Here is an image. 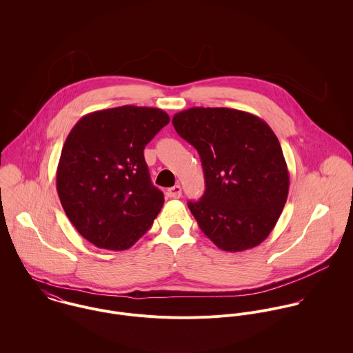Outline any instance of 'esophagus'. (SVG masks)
<instances>
[{
	"mask_svg": "<svg viewBox=\"0 0 353 353\" xmlns=\"http://www.w3.org/2000/svg\"><path fill=\"white\" fill-rule=\"evenodd\" d=\"M167 196L170 199H179L182 196V189L179 185H175L167 190Z\"/></svg>",
	"mask_w": 353,
	"mask_h": 353,
	"instance_id": "obj_1",
	"label": "esophagus"
}]
</instances>
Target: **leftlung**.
<instances>
[{"instance_id": "8db88e82", "label": "left lung", "mask_w": 353, "mask_h": 353, "mask_svg": "<svg viewBox=\"0 0 353 353\" xmlns=\"http://www.w3.org/2000/svg\"><path fill=\"white\" fill-rule=\"evenodd\" d=\"M176 133L200 154L205 193L188 206L202 232L224 252H243L274 228L290 189L281 145L261 118L225 107L174 115Z\"/></svg>"}]
</instances>
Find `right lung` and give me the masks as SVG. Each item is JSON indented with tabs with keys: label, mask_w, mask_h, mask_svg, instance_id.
I'll list each match as a JSON object with an SVG mask.
<instances>
[{
	"label": "right lung",
	"mask_w": 353,
	"mask_h": 353,
	"mask_svg": "<svg viewBox=\"0 0 353 353\" xmlns=\"http://www.w3.org/2000/svg\"><path fill=\"white\" fill-rule=\"evenodd\" d=\"M168 122L160 108L122 105L84 115L66 137L57 192L68 219L97 248H132L161 210L144 148Z\"/></svg>",
	"instance_id": "1"
}]
</instances>
